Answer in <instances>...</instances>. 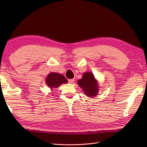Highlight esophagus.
I'll return each mask as SVG.
<instances>
[{"label":"esophagus","mask_w":147,"mask_h":147,"mask_svg":"<svg viewBox=\"0 0 147 147\" xmlns=\"http://www.w3.org/2000/svg\"><path fill=\"white\" fill-rule=\"evenodd\" d=\"M74 82V79H69L68 80V83H70V84H72Z\"/></svg>","instance_id":"34e87169"}]
</instances>
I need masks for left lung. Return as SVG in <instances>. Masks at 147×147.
I'll return each instance as SVG.
<instances>
[{
	"mask_svg": "<svg viewBox=\"0 0 147 147\" xmlns=\"http://www.w3.org/2000/svg\"><path fill=\"white\" fill-rule=\"evenodd\" d=\"M86 96L90 98L96 96L99 92L98 81L92 72H85L82 78L77 82Z\"/></svg>",
	"mask_w": 147,
	"mask_h": 147,
	"instance_id": "1",
	"label": "left lung"
}]
</instances>
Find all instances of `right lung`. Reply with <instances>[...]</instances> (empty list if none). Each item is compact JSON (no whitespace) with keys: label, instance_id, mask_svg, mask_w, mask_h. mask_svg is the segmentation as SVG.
<instances>
[{"label":"right lung","instance_id":"add662e5","mask_svg":"<svg viewBox=\"0 0 147 147\" xmlns=\"http://www.w3.org/2000/svg\"><path fill=\"white\" fill-rule=\"evenodd\" d=\"M45 82L47 86L52 90L57 88L62 84L68 83V80L63 74L55 72L50 73L46 77Z\"/></svg>","mask_w":147,"mask_h":147}]
</instances>
